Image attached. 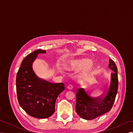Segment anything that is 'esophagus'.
Masks as SVG:
<instances>
[{"mask_svg": "<svg viewBox=\"0 0 133 133\" xmlns=\"http://www.w3.org/2000/svg\"><path fill=\"white\" fill-rule=\"evenodd\" d=\"M67 88H68V89H69V90H72V88H73L72 85H71V84L67 86Z\"/></svg>", "mask_w": 133, "mask_h": 133, "instance_id": "esophagus-1", "label": "esophagus"}]
</instances>
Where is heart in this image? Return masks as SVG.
Masks as SVG:
<instances>
[{"label":"heart","mask_w":133,"mask_h":133,"mask_svg":"<svg viewBox=\"0 0 133 133\" xmlns=\"http://www.w3.org/2000/svg\"><path fill=\"white\" fill-rule=\"evenodd\" d=\"M90 63L91 61L89 59L83 58L73 59L68 63L66 68L70 70H78L84 68L82 75L84 76H86L92 73L94 70V67Z\"/></svg>","instance_id":"obj_1"}]
</instances>
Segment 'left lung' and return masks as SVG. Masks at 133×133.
I'll return each instance as SVG.
<instances>
[{
    "label": "left lung",
    "instance_id": "obj_1",
    "mask_svg": "<svg viewBox=\"0 0 133 133\" xmlns=\"http://www.w3.org/2000/svg\"><path fill=\"white\" fill-rule=\"evenodd\" d=\"M108 67L113 72L111 74L110 83L103 96L94 98L84 88L77 90L76 111L85 120H93L107 113L114 104L118 89L117 69L112 59L109 60Z\"/></svg>",
    "mask_w": 133,
    "mask_h": 133
}]
</instances>
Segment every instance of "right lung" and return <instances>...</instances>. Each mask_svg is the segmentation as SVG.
I'll return each instance as SVG.
<instances>
[{"label": "right lung", "instance_id": "right-lung-1", "mask_svg": "<svg viewBox=\"0 0 133 133\" xmlns=\"http://www.w3.org/2000/svg\"><path fill=\"white\" fill-rule=\"evenodd\" d=\"M38 49L30 53L22 62L16 76V91L19 105L27 114L37 118H46L55 111L58 95L65 89L63 83H51L40 79L32 69V63L40 53Z\"/></svg>", "mask_w": 133, "mask_h": 133}]
</instances>
